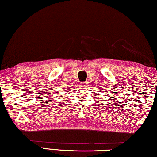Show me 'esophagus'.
Wrapping results in <instances>:
<instances>
[{
    "label": "esophagus",
    "instance_id": "1",
    "mask_svg": "<svg viewBox=\"0 0 157 157\" xmlns=\"http://www.w3.org/2000/svg\"><path fill=\"white\" fill-rule=\"evenodd\" d=\"M86 84H87V83H86V82H83L82 83H81V86H86Z\"/></svg>",
    "mask_w": 157,
    "mask_h": 157
}]
</instances>
